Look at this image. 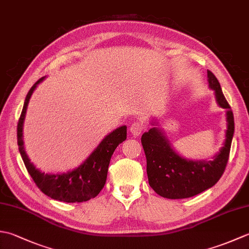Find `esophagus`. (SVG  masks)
I'll list each match as a JSON object with an SVG mask.
<instances>
[{
    "label": "esophagus",
    "mask_w": 249,
    "mask_h": 249,
    "mask_svg": "<svg viewBox=\"0 0 249 249\" xmlns=\"http://www.w3.org/2000/svg\"><path fill=\"white\" fill-rule=\"evenodd\" d=\"M145 128V125L142 121H136L133 124L130 125V133L133 134L135 137L139 136L143 129Z\"/></svg>",
    "instance_id": "obj_1"
}]
</instances>
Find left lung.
Here are the masks:
<instances>
[{"mask_svg": "<svg viewBox=\"0 0 249 249\" xmlns=\"http://www.w3.org/2000/svg\"><path fill=\"white\" fill-rule=\"evenodd\" d=\"M210 87L215 91L216 100L227 109L228 129L226 142L214 160L192 161L178 155L161 131L153 127L141 137L146 157V173L150 186L163 198L183 199L198 195L219 181L229 160L234 118L230 105L221 91L220 84L212 71H208Z\"/></svg>", "mask_w": 249, "mask_h": 249, "instance_id": "8db88e82", "label": "left lung"}]
</instances>
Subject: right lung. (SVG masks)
I'll list each match as a JSON object with an SVG mask.
<instances>
[{
	"mask_svg": "<svg viewBox=\"0 0 249 249\" xmlns=\"http://www.w3.org/2000/svg\"><path fill=\"white\" fill-rule=\"evenodd\" d=\"M44 78L45 77L36 81L34 86L30 89L25 97V102L22 111H21L17 126L19 152L31 178H33L36 186L46 196L68 203L88 201L96 197L100 193V190L104 188L106 179H107L111 156H112L116 146L126 140L127 127L122 126V127L116 128L112 133L109 134L100 142V144L89 156L88 160L73 171L63 174H48L40 172L38 169L34 167L25 154L22 140V128L26 107H28L31 95L37 84L43 81Z\"/></svg>",
	"mask_w": 249,
	"mask_h": 249,
	"instance_id": "add662e5",
	"label": "right lung"
}]
</instances>
